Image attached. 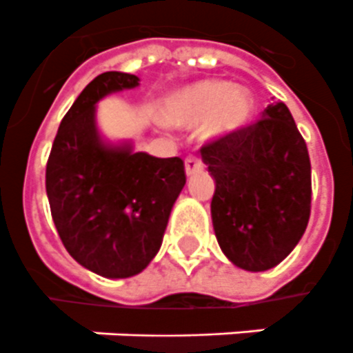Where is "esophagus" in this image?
<instances>
[{
  "label": "esophagus",
  "instance_id": "34e87169",
  "mask_svg": "<svg viewBox=\"0 0 353 353\" xmlns=\"http://www.w3.org/2000/svg\"><path fill=\"white\" fill-rule=\"evenodd\" d=\"M201 170H203V163L196 155H188L187 159H185V172H187V176H196Z\"/></svg>",
  "mask_w": 353,
  "mask_h": 353
}]
</instances>
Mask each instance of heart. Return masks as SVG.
Instances as JSON below:
<instances>
[{
  "label": "heart",
  "mask_w": 353,
  "mask_h": 353,
  "mask_svg": "<svg viewBox=\"0 0 353 353\" xmlns=\"http://www.w3.org/2000/svg\"><path fill=\"white\" fill-rule=\"evenodd\" d=\"M254 112L251 91L225 80H199L174 91L163 104V121L176 128H192L203 122L210 141L232 135L245 126Z\"/></svg>",
  "instance_id": "b5f03b06"
}]
</instances>
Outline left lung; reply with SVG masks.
<instances>
[{"label":"left lung","instance_id":"obj_1","mask_svg":"<svg viewBox=\"0 0 353 353\" xmlns=\"http://www.w3.org/2000/svg\"><path fill=\"white\" fill-rule=\"evenodd\" d=\"M214 179L210 216L216 240L236 268L268 271L301 241L310 220L312 165L284 102L256 124L201 148Z\"/></svg>","mask_w":353,"mask_h":353}]
</instances>
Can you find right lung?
<instances>
[{"mask_svg": "<svg viewBox=\"0 0 353 353\" xmlns=\"http://www.w3.org/2000/svg\"><path fill=\"white\" fill-rule=\"evenodd\" d=\"M139 82L122 71L91 80L60 122L47 161L46 190L60 240L82 268L104 279H130L148 268L187 183L179 157L161 159L135 152L132 141L102 135L97 104Z\"/></svg>", "mask_w": 353, "mask_h": 353, "instance_id": "right-lung-1", "label": "right lung"}]
</instances>
